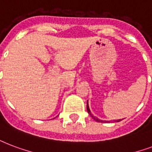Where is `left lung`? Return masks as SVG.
<instances>
[{"label": "left lung", "instance_id": "1", "mask_svg": "<svg viewBox=\"0 0 152 152\" xmlns=\"http://www.w3.org/2000/svg\"><path fill=\"white\" fill-rule=\"evenodd\" d=\"M87 111H88V114L90 115H91V117H92V119H94V120H96V122H101V123H106V122H107V121H103V120H99L98 118H96V116H94L93 115L91 114V111H90V109H89L88 103V101H87ZM120 120H116V121H117V122H120Z\"/></svg>", "mask_w": 152, "mask_h": 152}]
</instances>
